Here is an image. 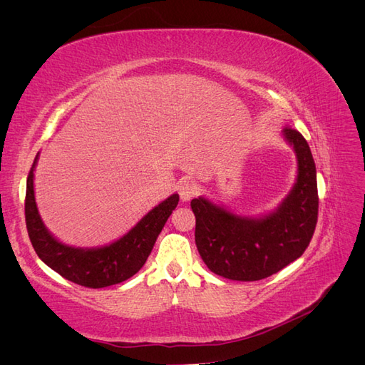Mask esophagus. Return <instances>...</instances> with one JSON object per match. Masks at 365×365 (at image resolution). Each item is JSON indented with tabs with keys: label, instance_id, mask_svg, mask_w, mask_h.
<instances>
[{
	"label": "esophagus",
	"instance_id": "1",
	"mask_svg": "<svg viewBox=\"0 0 365 365\" xmlns=\"http://www.w3.org/2000/svg\"><path fill=\"white\" fill-rule=\"evenodd\" d=\"M178 192H180V196H181L182 201H190L192 197L196 195V187L190 181H182L180 184Z\"/></svg>",
	"mask_w": 365,
	"mask_h": 365
}]
</instances>
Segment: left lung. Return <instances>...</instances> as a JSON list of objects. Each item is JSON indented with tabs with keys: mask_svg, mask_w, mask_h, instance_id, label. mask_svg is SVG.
Instances as JSON below:
<instances>
[{
	"mask_svg": "<svg viewBox=\"0 0 365 365\" xmlns=\"http://www.w3.org/2000/svg\"><path fill=\"white\" fill-rule=\"evenodd\" d=\"M283 135L295 149L297 182L275 212L244 217L207 201L192 200L195 242L208 269L230 280L256 282L279 272L309 247L318 219L317 170L307 141L286 126Z\"/></svg>",
	"mask_w": 365,
	"mask_h": 365,
	"instance_id": "obj_1",
	"label": "left lung"
}]
</instances>
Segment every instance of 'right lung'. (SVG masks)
Masks as SVG:
<instances>
[{
  "mask_svg": "<svg viewBox=\"0 0 365 365\" xmlns=\"http://www.w3.org/2000/svg\"><path fill=\"white\" fill-rule=\"evenodd\" d=\"M38 155L27 176L26 225L33 248L39 259L76 284L85 288H106L128 280L146 263L155 240L169 216L178 205L180 196L172 195L143 217L128 235L102 248H73L54 239L42 224L33 190V170Z\"/></svg>",
  "mask_w": 365,
  "mask_h": 365,
  "instance_id": "right-lung-1",
  "label": "right lung"
}]
</instances>
